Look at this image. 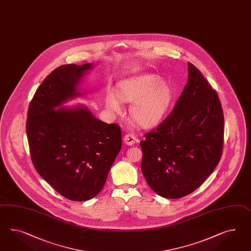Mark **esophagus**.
Here are the masks:
<instances>
[{
	"instance_id": "esophagus-1",
	"label": "esophagus",
	"mask_w": 251,
	"mask_h": 251,
	"mask_svg": "<svg viewBox=\"0 0 251 251\" xmlns=\"http://www.w3.org/2000/svg\"><path fill=\"white\" fill-rule=\"evenodd\" d=\"M123 141H124V143H126L127 145L131 146V145H133V144L136 143L137 139H136L135 136L133 135V134L128 133V134H126V135L124 136Z\"/></svg>"
}]
</instances>
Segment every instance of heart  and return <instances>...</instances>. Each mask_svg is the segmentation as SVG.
<instances>
[{
	"mask_svg": "<svg viewBox=\"0 0 251 251\" xmlns=\"http://www.w3.org/2000/svg\"><path fill=\"white\" fill-rule=\"evenodd\" d=\"M132 102L130 115L143 127H151L163 120L173 100V89L160 76L143 73L122 80L118 92L108 90L107 108L116 113L122 111V101Z\"/></svg>",
	"mask_w": 251,
	"mask_h": 251,
	"instance_id": "1",
	"label": "heart"
}]
</instances>
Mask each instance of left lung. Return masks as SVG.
<instances>
[{"instance_id": "8db88e82", "label": "left lung", "mask_w": 251, "mask_h": 251, "mask_svg": "<svg viewBox=\"0 0 251 251\" xmlns=\"http://www.w3.org/2000/svg\"><path fill=\"white\" fill-rule=\"evenodd\" d=\"M224 115L217 92L194 65L175 108L141 141L142 171L152 191L181 198L197 189L220 161Z\"/></svg>"}]
</instances>
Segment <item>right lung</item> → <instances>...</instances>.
I'll use <instances>...</instances> for the list:
<instances>
[{
	"mask_svg": "<svg viewBox=\"0 0 251 251\" xmlns=\"http://www.w3.org/2000/svg\"><path fill=\"white\" fill-rule=\"evenodd\" d=\"M94 68L88 63L54 69L28 108L26 132L37 173L61 196L87 201L101 191L122 149L119 125L98 120L88 106H63L86 97L80 86Z\"/></svg>",
	"mask_w": 251,
	"mask_h": 251,
	"instance_id": "add662e5",
	"label": "right lung"
}]
</instances>
